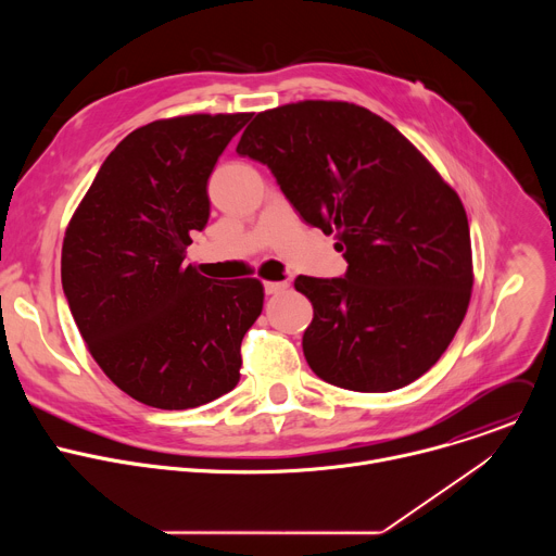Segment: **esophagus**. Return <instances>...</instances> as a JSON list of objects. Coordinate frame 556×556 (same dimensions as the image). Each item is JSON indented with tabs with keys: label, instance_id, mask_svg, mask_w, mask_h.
<instances>
[{
	"label": "esophagus",
	"instance_id": "1",
	"mask_svg": "<svg viewBox=\"0 0 556 556\" xmlns=\"http://www.w3.org/2000/svg\"><path fill=\"white\" fill-rule=\"evenodd\" d=\"M264 288H266V294H281L290 288V283L288 281H266Z\"/></svg>",
	"mask_w": 556,
	"mask_h": 556
}]
</instances>
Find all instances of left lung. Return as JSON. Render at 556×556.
<instances>
[{
	"label": "left lung",
	"instance_id": "1",
	"mask_svg": "<svg viewBox=\"0 0 556 556\" xmlns=\"http://www.w3.org/2000/svg\"><path fill=\"white\" fill-rule=\"evenodd\" d=\"M237 153L268 165L348 260L345 277L294 281L314 305L312 371L365 393L429 371L464 321L472 253L459 195L416 144L361 105L296 101L260 112Z\"/></svg>",
	"mask_w": 556,
	"mask_h": 556
}]
</instances>
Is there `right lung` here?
I'll return each mask as SVG.
<instances>
[{
	"label": "right lung",
	"mask_w": 556,
	"mask_h": 556,
	"mask_svg": "<svg viewBox=\"0 0 556 556\" xmlns=\"http://www.w3.org/2000/svg\"><path fill=\"white\" fill-rule=\"evenodd\" d=\"M249 112L153 121L105 157L63 237L61 283L103 374L155 409H193L240 382L260 279L215 281L185 264L208 222L206 182Z\"/></svg>",
	"instance_id": "obj_1"
}]
</instances>
